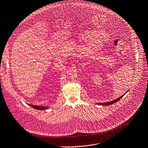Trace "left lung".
<instances>
[{
	"label": "left lung",
	"instance_id": "left-lung-1",
	"mask_svg": "<svg viewBox=\"0 0 148 148\" xmlns=\"http://www.w3.org/2000/svg\"><path fill=\"white\" fill-rule=\"evenodd\" d=\"M124 95H122L121 97H119L118 99H115V100H113V101H108V102H106V103H97V104H99V105H103V106H108V105L112 104H113V103H114L118 101L120 99H122V98L123 97Z\"/></svg>",
	"mask_w": 148,
	"mask_h": 148
}]
</instances>
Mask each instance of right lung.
I'll list each match as a JSON object with an SVG mask.
<instances>
[{
	"label": "right lung",
	"mask_w": 148,
	"mask_h": 148,
	"mask_svg": "<svg viewBox=\"0 0 148 148\" xmlns=\"http://www.w3.org/2000/svg\"><path fill=\"white\" fill-rule=\"evenodd\" d=\"M30 106L32 107L34 109H37V110H46L48 109V107H45V106H33L29 104Z\"/></svg>",
	"instance_id": "right-lung-1"
}]
</instances>
